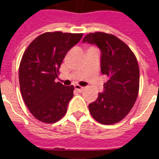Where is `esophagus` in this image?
<instances>
[{
  "instance_id": "34e87169",
  "label": "esophagus",
  "mask_w": 159,
  "mask_h": 159,
  "mask_svg": "<svg viewBox=\"0 0 159 159\" xmlns=\"http://www.w3.org/2000/svg\"><path fill=\"white\" fill-rule=\"evenodd\" d=\"M75 89L77 90V91H79V92H82L84 90V88L82 86H80V85H75Z\"/></svg>"
}]
</instances>
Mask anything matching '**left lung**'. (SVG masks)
Masks as SVG:
<instances>
[{
	"mask_svg": "<svg viewBox=\"0 0 159 159\" xmlns=\"http://www.w3.org/2000/svg\"><path fill=\"white\" fill-rule=\"evenodd\" d=\"M83 42L100 48L101 72L108 77L104 93L89 104V112L102 124L118 123L129 113L138 96L140 69L136 57L126 43L111 34L89 33Z\"/></svg>",
	"mask_w": 159,
	"mask_h": 159,
	"instance_id": "obj_1",
	"label": "left lung"
}]
</instances>
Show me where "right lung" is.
Listing matches in <instances>:
<instances>
[{
    "mask_svg": "<svg viewBox=\"0 0 159 159\" xmlns=\"http://www.w3.org/2000/svg\"><path fill=\"white\" fill-rule=\"evenodd\" d=\"M83 33H43L25 49L19 70V86L26 107L36 119L53 123L61 119L73 97L74 86H64L55 79L70 49Z\"/></svg>",
    "mask_w": 159,
    "mask_h": 159,
    "instance_id": "add662e5",
    "label": "right lung"
}]
</instances>
